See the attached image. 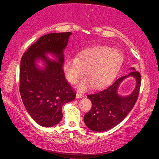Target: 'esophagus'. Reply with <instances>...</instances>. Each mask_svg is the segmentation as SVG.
<instances>
[{
	"label": "esophagus",
	"instance_id": "1",
	"mask_svg": "<svg viewBox=\"0 0 159 159\" xmlns=\"http://www.w3.org/2000/svg\"><path fill=\"white\" fill-rule=\"evenodd\" d=\"M84 97V95L82 94H80V93H77V95H76V98H82Z\"/></svg>",
	"mask_w": 159,
	"mask_h": 159
}]
</instances>
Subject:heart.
I'll list each match as a JSON object with an SVG mask.
<instances>
[{"instance_id":"heart-1","label":"heart","mask_w":159,"mask_h":159,"mask_svg":"<svg viewBox=\"0 0 159 159\" xmlns=\"http://www.w3.org/2000/svg\"><path fill=\"white\" fill-rule=\"evenodd\" d=\"M122 55L118 50L107 46H94L82 50L76 57L66 58L63 71L70 84H77L82 76L78 89L84 91L93 85L96 90L105 88L116 77L122 64ZM86 72H84V71Z\"/></svg>"}]
</instances>
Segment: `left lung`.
Masks as SVG:
<instances>
[{"label":"left lung","mask_w":159,"mask_h":159,"mask_svg":"<svg viewBox=\"0 0 159 159\" xmlns=\"http://www.w3.org/2000/svg\"><path fill=\"white\" fill-rule=\"evenodd\" d=\"M129 75L119 78L107 89L88 95L92 102V108L84 114V121L89 129L97 132L107 131L120 123L131 111L138 99L141 77L134 67L129 68ZM128 77L136 79V88L129 95H119L118 87Z\"/></svg>","instance_id":"left-lung-1"}]
</instances>
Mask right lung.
Here are the masks:
<instances>
[{"instance_id":"add662e5","label":"right lung","mask_w":159,"mask_h":159,"mask_svg":"<svg viewBox=\"0 0 159 159\" xmlns=\"http://www.w3.org/2000/svg\"><path fill=\"white\" fill-rule=\"evenodd\" d=\"M71 32L41 37L23 54L19 91L27 112L38 125L53 127L61 120L63 105L72 101L75 93L65 79L64 51ZM48 54L53 60L47 57ZM41 61L43 66L40 67Z\"/></svg>"}]
</instances>
